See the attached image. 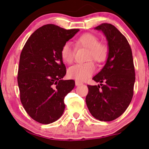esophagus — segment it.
Segmentation results:
<instances>
[{
  "instance_id": "1",
  "label": "esophagus",
  "mask_w": 149,
  "mask_h": 149,
  "mask_svg": "<svg viewBox=\"0 0 149 149\" xmlns=\"http://www.w3.org/2000/svg\"><path fill=\"white\" fill-rule=\"evenodd\" d=\"M75 85H76L77 86H79V85H83V83H81V82H80V81H75Z\"/></svg>"
}]
</instances>
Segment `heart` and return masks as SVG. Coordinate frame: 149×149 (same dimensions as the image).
Here are the masks:
<instances>
[{"label": "heart", "mask_w": 149, "mask_h": 149, "mask_svg": "<svg viewBox=\"0 0 149 149\" xmlns=\"http://www.w3.org/2000/svg\"><path fill=\"white\" fill-rule=\"evenodd\" d=\"M77 48L88 49L87 60H93L97 63L104 62L107 58L108 48L102 43L99 42L98 38L90 33H85L75 40ZM60 57L65 64H72L74 58L75 50L68 42H66L60 49ZM95 70L94 64L88 62L84 64H75L68 68L67 75L68 78L77 81H85L88 79Z\"/></svg>", "instance_id": "1"}]
</instances>
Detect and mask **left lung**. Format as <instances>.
<instances>
[{"label":"left lung","mask_w":149,"mask_h":149,"mask_svg":"<svg viewBox=\"0 0 149 149\" xmlns=\"http://www.w3.org/2000/svg\"><path fill=\"white\" fill-rule=\"evenodd\" d=\"M95 29L104 34L109 54L104 66L93 77L100 85H87L85 101L93 117L111 121L125 111L133 97L136 79L133 56L127 40L113 25L104 23Z\"/></svg>","instance_id":"8db88e82"}]
</instances>
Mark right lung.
<instances>
[{
    "label": "right lung",
    "mask_w": 149,
    "mask_h": 149,
    "mask_svg": "<svg viewBox=\"0 0 149 149\" xmlns=\"http://www.w3.org/2000/svg\"><path fill=\"white\" fill-rule=\"evenodd\" d=\"M79 31L47 24L34 31L22 49L17 73L20 100L38 123H52L64 113V97L75 82L62 79L66 70L60 52Z\"/></svg>",
    "instance_id": "add662e5"
}]
</instances>
